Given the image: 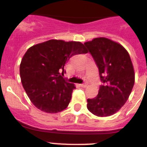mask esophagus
I'll return each instance as SVG.
<instances>
[{
    "label": "esophagus",
    "mask_w": 147,
    "mask_h": 147,
    "mask_svg": "<svg viewBox=\"0 0 147 147\" xmlns=\"http://www.w3.org/2000/svg\"><path fill=\"white\" fill-rule=\"evenodd\" d=\"M87 83H83V84H80V86L81 87H86V86H87Z\"/></svg>",
    "instance_id": "obj_1"
}]
</instances>
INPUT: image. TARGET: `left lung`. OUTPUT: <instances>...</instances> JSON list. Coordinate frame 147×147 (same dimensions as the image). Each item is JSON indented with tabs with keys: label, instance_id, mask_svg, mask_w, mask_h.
I'll use <instances>...</instances> for the list:
<instances>
[{
	"label": "left lung",
	"instance_id": "8db88e82",
	"mask_svg": "<svg viewBox=\"0 0 147 147\" xmlns=\"http://www.w3.org/2000/svg\"><path fill=\"white\" fill-rule=\"evenodd\" d=\"M84 45L96 63L102 82L98 95L87 100L88 109L98 117L111 116L123 107L134 85L130 55L121 45L105 37Z\"/></svg>",
	"mask_w": 147,
	"mask_h": 147
}]
</instances>
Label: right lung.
Instances as JSON below:
<instances>
[{"mask_svg": "<svg viewBox=\"0 0 147 147\" xmlns=\"http://www.w3.org/2000/svg\"><path fill=\"white\" fill-rule=\"evenodd\" d=\"M80 42L50 40L30 47L21 60V82L31 102L47 113L68 107L76 87L63 78L65 65L75 55L87 53Z\"/></svg>", "mask_w": 147, "mask_h": 147, "instance_id": "1", "label": "right lung"}]
</instances>
